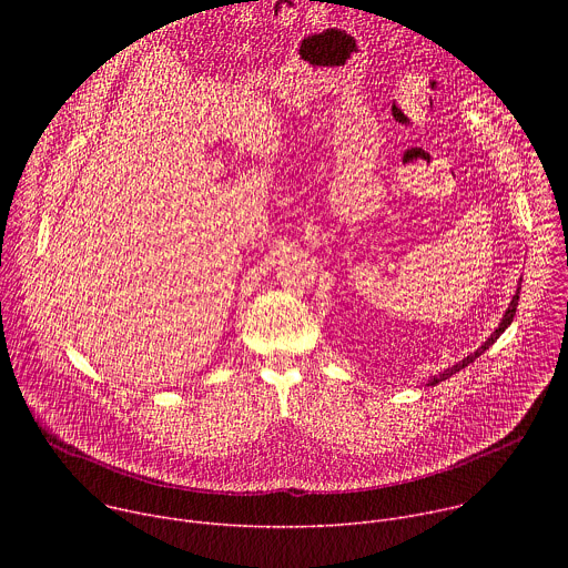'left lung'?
<instances>
[{"label": "left lung", "instance_id": "left-lung-1", "mask_svg": "<svg viewBox=\"0 0 568 568\" xmlns=\"http://www.w3.org/2000/svg\"><path fill=\"white\" fill-rule=\"evenodd\" d=\"M519 292H521V283H519V287H517V292H515V296H513V301H510V305H508V310H506V314H504V318H501V323H499V328L488 337V342H485L480 348H476L471 355H467L465 359H460L458 364H454L452 368H447V371H443L440 375H434L432 379H429V386H434V384H438V382H443V379H447V377H452L454 373H458V371H463L467 364H471L476 357H480L485 351H488L499 337H501V333L510 326L513 323V318H515V312H517V305H519Z\"/></svg>", "mask_w": 568, "mask_h": 568}]
</instances>
